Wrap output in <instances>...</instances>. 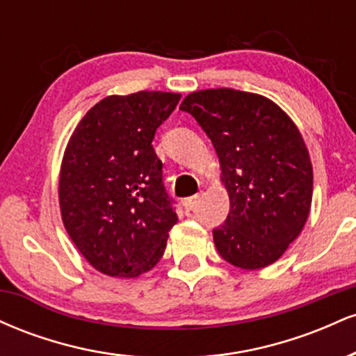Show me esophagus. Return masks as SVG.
Masks as SVG:
<instances>
[{
    "label": "esophagus",
    "mask_w": 356,
    "mask_h": 356,
    "mask_svg": "<svg viewBox=\"0 0 356 356\" xmlns=\"http://www.w3.org/2000/svg\"><path fill=\"white\" fill-rule=\"evenodd\" d=\"M199 202V194L192 195V197H187L186 201H184V207H186L187 211H194L195 206H197Z\"/></svg>",
    "instance_id": "1"
}]
</instances>
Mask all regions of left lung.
I'll return each mask as SVG.
<instances>
[{
  "mask_svg": "<svg viewBox=\"0 0 356 356\" xmlns=\"http://www.w3.org/2000/svg\"><path fill=\"white\" fill-rule=\"evenodd\" d=\"M181 110L211 138L229 194L227 219L212 231L220 257L248 271L276 263L312 209L313 167L296 124L273 100L234 88L192 92Z\"/></svg>",
  "mask_w": 356,
  "mask_h": 356,
  "instance_id": "1",
  "label": "left lung"
}]
</instances>
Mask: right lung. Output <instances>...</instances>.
Wrapping results in <instances>:
<instances>
[{
    "label": "right lung",
    "instance_id": "obj_1",
    "mask_svg": "<svg viewBox=\"0 0 356 356\" xmlns=\"http://www.w3.org/2000/svg\"><path fill=\"white\" fill-rule=\"evenodd\" d=\"M181 93L110 95L73 130L60 167L63 226L97 271L137 277L161 261L179 218L152 140Z\"/></svg>",
    "mask_w": 356,
    "mask_h": 356
}]
</instances>
